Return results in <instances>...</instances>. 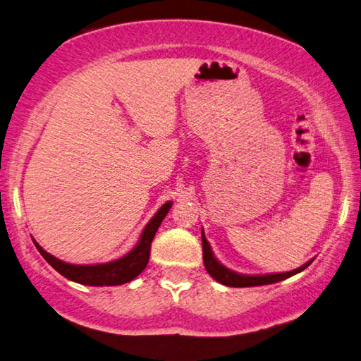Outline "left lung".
<instances>
[{
  "instance_id": "1",
  "label": "left lung",
  "mask_w": 361,
  "mask_h": 361,
  "mask_svg": "<svg viewBox=\"0 0 361 361\" xmlns=\"http://www.w3.org/2000/svg\"><path fill=\"white\" fill-rule=\"evenodd\" d=\"M202 250H204V264L207 272L210 274V276L216 280V282L223 283L226 286H235V288H243V286H259V285H269V283H276L280 282V280H285L291 276H295V274L304 271L305 267H307L310 262H305L304 266L295 269V271H290V272H282V274H267V276H242V274H237L234 271H231V269L224 267L221 262H219L215 256H213L212 248L209 245V242H207L205 235H204V231H202Z\"/></svg>"
}]
</instances>
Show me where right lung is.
Returning <instances> with one entry per match:
<instances>
[{
  "label": "right lung",
  "instance_id": "right-lung-1",
  "mask_svg": "<svg viewBox=\"0 0 361 361\" xmlns=\"http://www.w3.org/2000/svg\"><path fill=\"white\" fill-rule=\"evenodd\" d=\"M172 207V202L164 204L161 209L157 210L151 221L146 224V228L142 232L138 243L135 248L130 250L129 253L122 258L106 262V264H94V266H78V264H68L62 259L56 258V256L49 255L44 252L35 240V245L38 248L42 258H44L49 264H51L59 274H62L71 282L90 285V286H114L127 283L138 277L140 274L145 271L146 264L149 261V252H151V242L154 239L156 232L161 226L162 219L167 216V213Z\"/></svg>",
  "mask_w": 361,
  "mask_h": 361
}]
</instances>
